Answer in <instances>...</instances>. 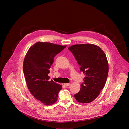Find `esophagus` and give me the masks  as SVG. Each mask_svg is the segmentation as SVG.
<instances>
[{"label": "esophagus", "mask_w": 129, "mask_h": 129, "mask_svg": "<svg viewBox=\"0 0 129 129\" xmlns=\"http://www.w3.org/2000/svg\"><path fill=\"white\" fill-rule=\"evenodd\" d=\"M70 83H67V84H64V85H65V86H66V87H68V86H70Z\"/></svg>", "instance_id": "esophagus-1"}]
</instances>
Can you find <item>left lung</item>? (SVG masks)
<instances>
[{
	"instance_id": "1",
	"label": "left lung",
	"mask_w": 129,
	"mask_h": 129,
	"mask_svg": "<svg viewBox=\"0 0 129 129\" xmlns=\"http://www.w3.org/2000/svg\"><path fill=\"white\" fill-rule=\"evenodd\" d=\"M68 49L85 75L80 91L74 97L79 103H90L98 96L106 84L109 71L106 54L100 47L92 44H75Z\"/></svg>"
}]
</instances>
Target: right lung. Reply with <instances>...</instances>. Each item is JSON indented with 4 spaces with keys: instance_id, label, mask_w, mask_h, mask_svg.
<instances>
[{
    "instance_id": "obj_1",
    "label": "right lung",
    "mask_w": 129,
    "mask_h": 129,
    "mask_svg": "<svg viewBox=\"0 0 129 129\" xmlns=\"http://www.w3.org/2000/svg\"><path fill=\"white\" fill-rule=\"evenodd\" d=\"M66 46L37 42L31 46L25 56L23 70L27 86L33 96L46 106L56 103L62 88L61 85L49 80L48 74L54 57Z\"/></svg>"
}]
</instances>
